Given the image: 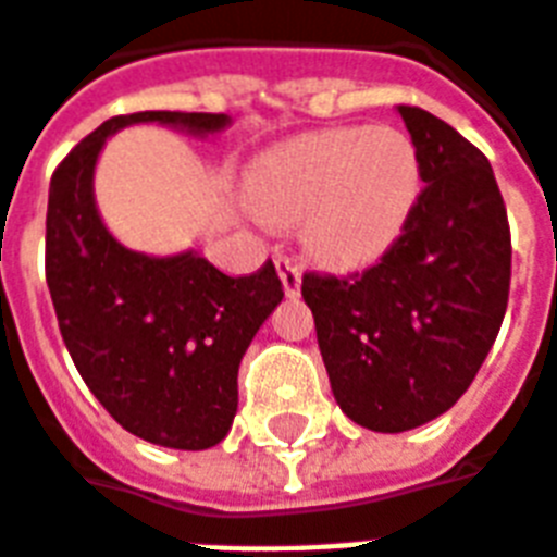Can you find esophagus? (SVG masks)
<instances>
[{"label": "esophagus", "instance_id": "1", "mask_svg": "<svg viewBox=\"0 0 557 557\" xmlns=\"http://www.w3.org/2000/svg\"><path fill=\"white\" fill-rule=\"evenodd\" d=\"M275 270H278V278H282L284 284V294L299 296V287H302V267H299L294 258L278 255V258H275Z\"/></svg>", "mask_w": 557, "mask_h": 557}]
</instances>
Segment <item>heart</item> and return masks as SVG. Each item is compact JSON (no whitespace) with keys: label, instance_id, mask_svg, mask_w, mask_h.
Here are the masks:
<instances>
[{"label":"heart","instance_id":"heart-1","mask_svg":"<svg viewBox=\"0 0 557 557\" xmlns=\"http://www.w3.org/2000/svg\"><path fill=\"white\" fill-rule=\"evenodd\" d=\"M422 190L417 146L391 125L323 128L275 146L255 164L246 194L273 225L302 223L313 261L352 273L403 237Z\"/></svg>","mask_w":557,"mask_h":557}]
</instances>
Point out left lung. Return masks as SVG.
<instances>
[{"mask_svg":"<svg viewBox=\"0 0 557 557\" xmlns=\"http://www.w3.org/2000/svg\"><path fill=\"white\" fill-rule=\"evenodd\" d=\"M399 114L425 182L403 237L363 273L302 275L334 399L384 434L461 399L511 290V228L491 161L429 111L399 104Z\"/></svg>","mask_w":557,"mask_h":557,"instance_id":"left-lung-1","label":"left lung"}]
</instances>
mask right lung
Wrapping results in <instances>:
<instances>
[{
    "mask_svg": "<svg viewBox=\"0 0 557 557\" xmlns=\"http://www.w3.org/2000/svg\"><path fill=\"white\" fill-rule=\"evenodd\" d=\"M161 123L214 135L225 114L140 111L104 120L52 173L46 284L58 329L102 408L125 432L166 449H211L237 413V367L284 299L273 261L225 275L196 252L125 249L96 211L94 170L123 125Z\"/></svg>",
    "mask_w": 557,
    "mask_h": 557,
    "instance_id": "1",
    "label": "right lung"
}]
</instances>
